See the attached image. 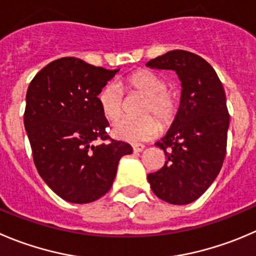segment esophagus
<instances>
[{
    "instance_id": "obj_1",
    "label": "esophagus",
    "mask_w": 256,
    "mask_h": 256,
    "mask_svg": "<svg viewBox=\"0 0 256 256\" xmlns=\"http://www.w3.org/2000/svg\"><path fill=\"white\" fill-rule=\"evenodd\" d=\"M132 148L134 152H142V150H144V146L140 144V143H136V144L132 146Z\"/></svg>"
}]
</instances>
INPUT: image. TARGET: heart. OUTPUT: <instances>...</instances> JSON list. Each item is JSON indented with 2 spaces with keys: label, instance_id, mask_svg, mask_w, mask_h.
<instances>
[{
  "label": "heart",
  "instance_id": "obj_1",
  "mask_svg": "<svg viewBox=\"0 0 256 256\" xmlns=\"http://www.w3.org/2000/svg\"><path fill=\"white\" fill-rule=\"evenodd\" d=\"M123 88L134 90L146 96L142 113H153L163 126H168L174 118L178 106V96L174 90L167 89L166 79L150 70H140L124 80ZM99 106L104 116L116 119L123 109V92L116 82H109L98 96ZM160 132V124L152 116L142 118H124L114 122L112 133L116 138L126 142H140L154 137Z\"/></svg>",
  "mask_w": 256,
  "mask_h": 256
}]
</instances>
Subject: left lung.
Listing matches in <instances>:
<instances>
[{"label":"left lung","mask_w":256,"mask_h":256,"mask_svg":"<svg viewBox=\"0 0 256 256\" xmlns=\"http://www.w3.org/2000/svg\"><path fill=\"white\" fill-rule=\"evenodd\" d=\"M146 65L174 70L182 86L171 128L156 142L167 160L148 174V182L163 201L187 205L211 186L222 167L230 122L225 90L214 68L188 51H168Z\"/></svg>","instance_id":"obj_1"}]
</instances>
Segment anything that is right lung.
<instances>
[{"label": "right lung", "mask_w": 256, "mask_h": 256, "mask_svg": "<svg viewBox=\"0 0 256 256\" xmlns=\"http://www.w3.org/2000/svg\"><path fill=\"white\" fill-rule=\"evenodd\" d=\"M120 69L62 58L41 69L26 93L24 124L41 178L72 204H89L110 190L123 156L132 147L108 140L100 90Z\"/></svg>", "instance_id": "obj_1"}]
</instances>
